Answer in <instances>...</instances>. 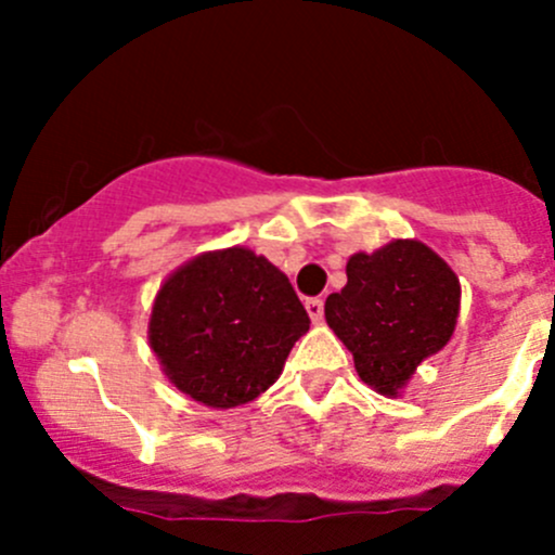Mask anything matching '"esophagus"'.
Wrapping results in <instances>:
<instances>
[{
	"label": "esophagus",
	"mask_w": 555,
	"mask_h": 555,
	"mask_svg": "<svg viewBox=\"0 0 555 555\" xmlns=\"http://www.w3.org/2000/svg\"><path fill=\"white\" fill-rule=\"evenodd\" d=\"M306 311H309L311 322H322V317H324L322 298H309V300H306Z\"/></svg>",
	"instance_id": "obj_1"
}]
</instances>
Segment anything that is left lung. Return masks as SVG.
I'll return each mask as SVG.
<instances>
[{
  "label": "left lung",
  "mask_w": 555,
  "mask_h": 555,
  "mask_svg": "<svg viewBox=\"0 0 555 555\" xmlns=\"http://www.w3.org/2000/svg\"><path fill=\"white\" fill-rule=\"evenodd\" d=\"M456 273L427 244L395 238L346 262V287L324 300V319L354 354L360 378L397 397L427 357L451 340L459 317Z\"/></svg>",
  "instance_id": "left-lung-1"
}]
</instances>
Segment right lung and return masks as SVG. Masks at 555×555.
Here are the masks:
<instances>
[{"mask_svg": "<svg viewBox=\"0 0 555 555\" xmlns=\"http://www.w3.org/2000/svg\"><path fill=\"white\" fill-rule=\"evenodd\" d=\"M311 319L289 279L244 246L204 251L160 284L150 346L169 382L209 408L255 400Z\"/></svg>", "mask_w": 555, "mask_h": 555, "instance_id": "1", "label": "right lung"}]
</instances>
